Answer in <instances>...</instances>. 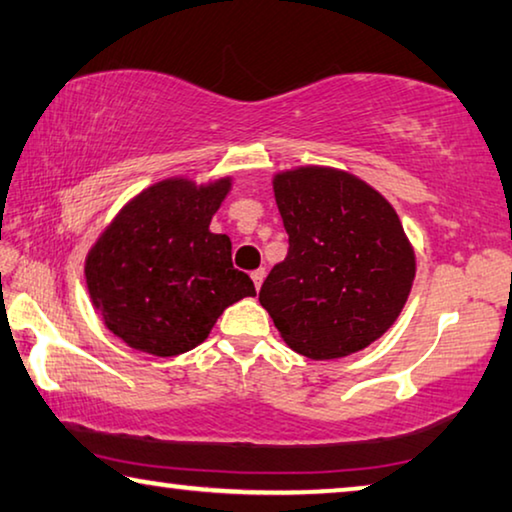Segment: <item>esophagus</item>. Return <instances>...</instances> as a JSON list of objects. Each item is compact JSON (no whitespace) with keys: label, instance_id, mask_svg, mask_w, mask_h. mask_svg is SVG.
Wrapping results in <instances>:
<instances>
[{"label":"esophagus","instance_id":"obj_1","mask_svg":"<svg viewBox=\"0 0 512 512\" xmlns=\"http://www.w3.org/2000/svg\"><path fill=\"white\" fill-rule=\"evenodd\" d=\"M250 278H253V282H255V287L259 289V287H262V282H264V278H266V271H264V269H257V271H253V273H250Z\"/></svg>","mask_w":512,"mask_h":512}]
</instances>
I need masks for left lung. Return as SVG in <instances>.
Wrapping results in <instances>:
<instances>
[{
	"mask_svg": "<svg viewBox=\"0 0 512 512\" xmlns=\"http://www.w3.org/2000/svg\"><path fill=\"white\" fill-rule=\"evenodd\" d=\"M273 191L289 250L259 303L300 355L362 351L396 321L415 280L399 216L369 184L332 168L275 175Z\"/></svg>",
	"mask_w": 512,
	"mask_h": 512,
	"instance_id": "1",
	"label": "left lung"
}]
</instances>
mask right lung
I'll use <instances>...</instances> for the list:
<instances>
[{"instance_id":"add662e5","label":"right lung","mask_w":512,"mask_h":512,"mask_svg":"<svg viewBox=\"0 0 512 512\" xmlns=\"http://www.w3.org/2000/svg\"><path fill=\"white\" fill-rule=\"evenodd\" d=\"M230 180H166L116 216L86 257V285L113 335L173 358L205 342L227 305L255 296L232 266L227 234L209 230Z\"/></svg>"}]
</instances>
